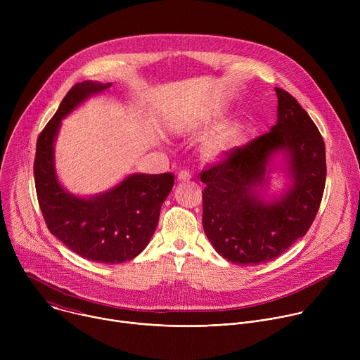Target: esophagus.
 <instances>
[{"mask_svg":"<svg viewBox=\"0 0 360 360\" xmlns=\"http://www.w3.org/2000/svg\"><path fill=\"white\" fill-rule=\"evenodd\" d=\"M191 178H192V174H191L189 171H186V169H182V171H179V172H178V179H179L181 182L189 181Z\"/></svg>","mask_w":360,"mask_h":360,"instance_id":"obj_1","label":"esophagus"}]
</instances>
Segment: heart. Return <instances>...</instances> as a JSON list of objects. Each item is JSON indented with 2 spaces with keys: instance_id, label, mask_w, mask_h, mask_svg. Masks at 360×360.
I'll return each instance as SVG.
<instances>
[{
  "instance_id": "obj_1",
  "label": "heart",
  "mask_w": 360,
  "mask_h": 360,
  "mask_svg": "<svg viewBox=\"0 0 360 360\" xmlns=\"http://www.w3.org/2000/svg\"><path fill=\"white\" fill-rule=\"evenodd\" d=\"M240 139V129L239 127H231L221 132L219 135L210 139L203 146V157L208 160H218L224 157L225 153L235 146Z\"/></svg>"
}]
</instances>
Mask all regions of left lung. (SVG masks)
I'll list each match as a JSON object with an SVG mask.
<instances>
[{
	"label": "left lung",
	"instance_id": "1",
	"mask_svg": "<svg viewBox=\"0 0 360 360\" xmlns=\"http://www.w3.org/2000/svg\"><path fill=\"white\" fill-rule=\"evenodd\" d=\"M278 95V124L252 141L231 148L207 165L200 181L203 231L215 250L238 265H259L282 255L304 236L319 211L326 182L323 138L299 102ZM276 150L290 157L294 186L274 204L257 199L266 164Z\"/></svg>",
	"mask_w": 360,
	"mask_h": 360
}]
</instances>
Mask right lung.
I'll use <instances>...</instances> for the list:
<instances>
[{"instance_id":"add662e5","label":"right lung","mask_w":360,"mask_h":360,"mask_svg":"<svg viewBox=\"0 0 360 360\" xmlns=\"http://www.w3.org/2000/svg\"><path fill=\"white\" fill-rule=\"evenodd\" d=\"M110 86L84 81L68 91L38 135L34 179L39 210L51 233L85 259L121 264L139 255L155 232L161 207L174 186V174H135L110 192L82 199L63 189L54 169V139L61 120L85 98Z\"/></svg>"}]
</instances>
